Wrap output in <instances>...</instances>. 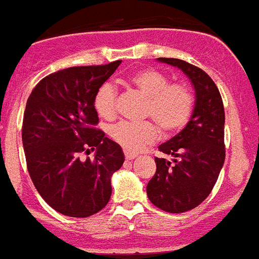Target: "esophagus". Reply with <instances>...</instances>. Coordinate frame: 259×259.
I'll return each mask as SVG.
<instances>
[{"instance_id":"esophagus-1","label":"esophagus","mask_w":259,"mask_h":259,"mask_svg":"<svg viewBox=\"0 0 259 259\" xmlns=\"http://www.w3.org/2000/svg\"><path fill=\"white\" fill-rule=\"evenodd\" d=\"M124 154H125V158H127V160H134V158H136V157H138V154L131 153V152H127V151L124 152Z\"/></svg>"}]
</instances>
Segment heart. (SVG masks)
I'll return each instance as SVG.
<instances>
[{
	"label": "heart",
	"instance_id": "heart-1",
	"mask_svg": "<svg viewBox=\"0 0 259 259\" xmlns=\"http://www.w3.org/2000/svg\"><path fill=\"white\" fill-rule=\"evenodd\" d=\"M128 82L147 98L145 116H151L163 132H176L186 124L194 106L193 93L186 85L169 83L166 76L154 69L138 70L130 76ZM94 107L101 118H114L116 89L111 83L99 88ZM152 121H120L111 128L110 136L125 151L136 152L157 140L160 131Z\"/></svg>",
	"mask_w": 259,
	"mask_h": 259
}]
</instances>
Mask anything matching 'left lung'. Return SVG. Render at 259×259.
I'll return each mask as SVG.
<instances>
[{
  "label": "left lung",
  "mask_w": 259,
  "mask_h": 259,
  "mask_svg": "<svg viewBox=\"0 0 259 259\" xmlns=\"http://www.w3.org/2000/svg\"><path fill=\"white\" fill-rule=\"evenodd\" d=\"M157 61L182 70L195 92L186 127L158 147L173 158H154L156 174L147 186L148 198L156 207L181 213L209 195L224 165V106L218 86L204 70L180 59L160 57Z\"/></svg>",
  "instance_id": "obj_1"
}]
</instances>
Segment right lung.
Returning a JSON list of instances; mask_svg holds the SVG:
<instances>
[{
    "label": "right lung",
    "instance_id": "add662e5",
    "mask_svg": "<svg viewBox=\"0 0 259 259\" xmlns=\"http://www.w3.org/2000/svg\"><path fill=\"white\" fill-rule=\"evenodd\" d=\"M72 66L44 77L26 103L22 141L31 180L55 211L88 218L111 196V177L124 162L121 147L94 125L98 89L120 65ZM96 149L95 160L79 154Z\"/></svg>",
    "mask_w": 259,
    "mask_h": 259
}]
</instances>
